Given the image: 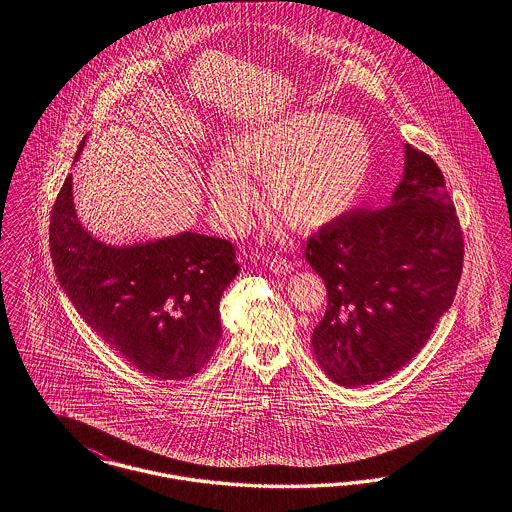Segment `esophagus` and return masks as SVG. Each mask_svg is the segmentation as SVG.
I'll return each instance as SVG.
<instances>
[{
    "mask_svg": "<svg viewBox=\"0 0 512 512\" xmlns=\"http://www.w3.org/2000/svg\"><path fill=\"white\" fill-rule=\"evenodd\" d=\"M269 269L275 275H289V273L294 271V266L287 262V260H283V258H273V260H269Z\"/></svg>",
    "mask_w": 512,
    "mask_h": 512,
    "instance_id": "1",
    "label": "esophagus"
}]
</instances>
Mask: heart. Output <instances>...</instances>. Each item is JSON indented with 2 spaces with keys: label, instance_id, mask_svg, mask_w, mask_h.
Instances as JSON below:
<instances>
[{
  "label": "heart",
  "instance_id": "b5f03b06",
  "mask_svg": "<svg viewBox=\"0 0 512 512\" xmlns=\"http://www.w3.org/2000/svg\"><path fill=\"white\" fill-rule=\"evenodd\" d=\"M373 168V145L361 124L333 112H289L246 126L229 153L208 166L212 210L239 229L256 202L250 176L266 178L269 206L296 229L340 220L361 197Z\"/></svg>",
  "mask_w": 512,
  "mask_h": 512
}]
</instances>
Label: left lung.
<instances>
[{
	"label": "left lung",
	"instance_id": "8db88e82",
	"mask_svg": "<svg viewBox=\"0 0 512 512\" xmlns=\"http://www.w3.org/2000/svg\"><path fill=\"white\" fill-rule=\"evenodd\" d=\"M403 156L401 181L384 206L321 227L306 248L327 287L313 354L346 388L390 377L417 356L451 308L463 271V233L440 168L409 143Z\"/></svg>",
	"mask_w": 512,
	"mask_h": 512
}]
</instances>
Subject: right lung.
<instances>
[{"mask_svg":"<svg viewBox=\"0 0 512 512\" xmlns=\"http://www.w3.org/2000/svg\"><path fill=\"white\" fill-rule=\"evenodd\" d=\"M86 145V137L76 158ZM59 285L93 331L137 371L158 380L191 377L220 336V300L237 277L235 248L193 231L111 245L82 225L72 174L49 225Z\"/></svg>","mask_w":512,"mask_h":512,"instance_id":"right-lung-1","label":"right lung"}]
</instances>
